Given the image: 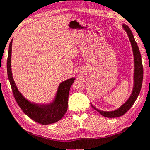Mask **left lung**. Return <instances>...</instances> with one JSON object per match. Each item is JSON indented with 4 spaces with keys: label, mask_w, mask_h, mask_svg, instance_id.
<instances>
[{
    "label": "left lung",
    "mask_w": 150,
    "mask_h": 150,
    "mask_svg": "<svg viewBox=\"0 0 150 150\" xmlns=\"http://www.w3.org/2000/svg\"><path fill=\"white\" fill-rule=\"evenodd\" d=\"M122 28L125 30V33H127L129 38L130 42H131V47H132V51H133V56H134V77H133V80H134V86L132 88V91L130 94L128 99L122 104L120 107L116 110H112V111H102V110H98L96 107H95L91 103V107L99 112L102 115L106 117H120V116L123 115L127 111L130 110L133 104H134L135 101L137 100V97H138L139 94L140 93L141 88H142V81H143V66H142V57H141V54L139 47L137 46V43H136L135 39H134L133 33L130 28H128V25L122 24Z\"/></svg>",
    "instance_id": "obj_1"
}]
</instances>
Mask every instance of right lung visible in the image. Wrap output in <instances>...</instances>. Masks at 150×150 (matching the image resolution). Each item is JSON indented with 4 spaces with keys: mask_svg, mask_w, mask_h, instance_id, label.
Segmentation results:
<instances>
[{
    "mask_svg": "<svg viewBox=\"0 0 150 150\" xmlns=\"http://www.w3.org/2000/svg\"><path fill=\"white\" fill-rule=\"evenodd\" d=\"M12 42L13 39L11 41L8 48L7 73L13 96L18 105L29 117L42 125H48L59 121L64 117L67 110L69 89L75 78H71L62 81L59 85L54 99L47 103L35 104L30 102L20 93L13 81L11 71Z\"/></svg>",
    "mask_w": 150,
    "mask_h": 150,
    "instance_id": "right-lung-1",
    "label": "right lung"
}]
</instances>
